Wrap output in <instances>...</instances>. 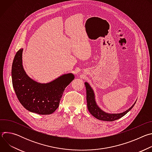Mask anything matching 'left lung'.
<instances>
[{"label": "left lung", "instance_id": "left-lung-1", "mask_svg": "<svg viewBox=\"0 0 152 152\" xmlns=\"http://www.w3.org/2000/svg\"><path fill=\"white\" fill-rule=\"evenodd\" d=\"M86 90V101H87L88 110L90 114L98 120L106 121H113L118 120L124 115H125L135 105V103L126 111L120 114H108L103 111L97 106L96 100L94 91L88 83L85 82Z\"/></svg>", "mask_w": 152, "mask_h": 152}]
</instances>
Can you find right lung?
I'll use <instances>...</instances> for the list:
<instances>
[{
	"mask_svg": "<svg viewBox=\"0 0 152 152\" xmlns=\"http://www.w3.org/2000/svg\"><path fill=\"white\" fill-rule=\"evenodd\" d=\"M23 49L15 54L12 65V82L16 96L23 106L40 115L54 113L59 106L65 88L75 79L72 73L65 74L47 83L31 79L22 65Z\"/></svg>",
	"mask_w": 152,
	"mask_h": 152,
	"instance_id": "add662e5",
	"label": "right lung"
}]
</instances>
